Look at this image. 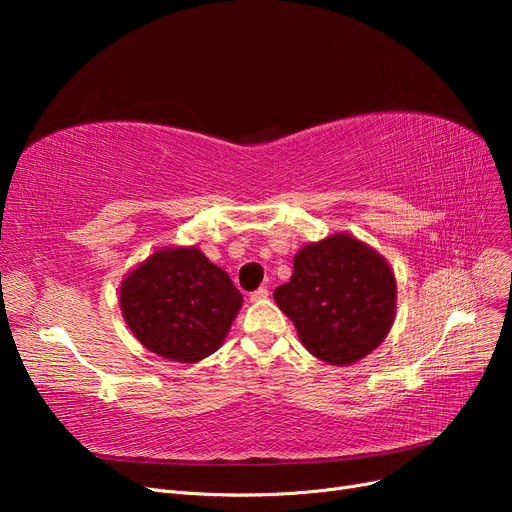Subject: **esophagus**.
<instances>
[{
  "mask_svg": "<svg viewBox=\"0 0 512 512\" xmlns=\"http://www.w3.org/2000/svg\"><path fill=\"white\" fill-rule=\"evenodd\" d=\"M250 299H252L254 303H260V301H265V299H269V288H267V286H262V288L254 290V292L250 294Z\"/></svg>",
  "mask_w": 512,
  "mask_h": 512,
  "instance_id": "obj_1",
  "label": "esophagus"
}]
</instances>
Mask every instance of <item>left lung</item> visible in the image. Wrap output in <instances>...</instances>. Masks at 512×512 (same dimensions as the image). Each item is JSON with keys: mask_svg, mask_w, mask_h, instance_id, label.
<instances>
[{"mask_svg": "<svg viewBox=\"0 0 512 512\" xmlns=\"http://www.w3.org/2000/svg\"><path fill=\"white\" fill-rule=\"evenodd\" d=\"M292 277L273 292L309 354L352 365L389 335L397 282L386 258L348 232L307 243L294 254Z\"/></svg>", "mask_w": 512, "mask_h": 512, "instance_id": "obj_1", "label": "left lung"}]
</instances>
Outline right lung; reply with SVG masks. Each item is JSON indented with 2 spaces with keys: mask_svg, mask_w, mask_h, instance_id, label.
<instances>
[{
  "mask_svg": "<svg viewBox=\"0 0 512 512\" xmlns=\"http://www.w3.org/2000/svg\"><path fill=\"white\" fill-rule=\"evenodd\" d=\"M243 305L228 273L196 245H164L126 273L123 320L149 352L198 363L218 350Z\"/></svg>",
  "mask_w": 512,
  "mask_h": 512,
  "instance_id": "right-lung-1",
  "label": "right lung"
}]
</instances>
